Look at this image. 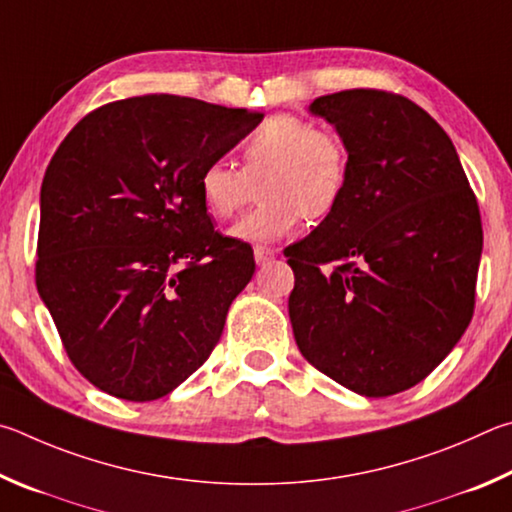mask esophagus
I'll return each instance as SVG.
<instances>
[{"label":"esophagus","mask_w":512,"mask_h":512,"mask_svg":"<svg viewBox=\"0 0 512 512\" xmlns=\"http://www.w3.org/2000/svg\"><path fill=\"white\" fill-rule=\"evenodd\" d=\"M254 258H256V263H258V265H265V263H270L272 258H274V249H270V247H263V245H258V247H254Z\"/></svg>","instance_id":"esophagus-1"}]
</instances>
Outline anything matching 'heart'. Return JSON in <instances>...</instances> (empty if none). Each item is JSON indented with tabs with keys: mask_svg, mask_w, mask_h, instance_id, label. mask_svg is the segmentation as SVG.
Instances as JSON below:
<instances>
[{
	"mask_svg": "<svg viewBox=\"0 0 512 512\" xmlns=\"http://www.w3.org/2000/svg\"><path fill=\"white\" fill-rule=\"evenodd\" d=\"M348 177L351 155L342 134L303 116L276 114L242 143L240 170L211 161L197 188L206 213L224 222L247 204L258 182L261 204L233 224L231 238L261 245L294 236L303 218H328L342 202Z\"/></svg>",
	"mask_w": 512,
	"mask_h": 512,
	"instance_id": "1",
	"label": "heart"
}]
</instances>
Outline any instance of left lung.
<instances>
[{
  "mask_svg": "<svg viewBox=\"0 0 512 512\" xmlns=\"http://www.w3.org/2000/svg\"><path fill=\"white\" fill-rule=\"evenodd\" d=\"M351 155L337 209L285 247L288 308L301 355L366 398L423 382L474 312L483 229L447 132L384 89L319 96Z\"/></svg>",
  "mask_w": 512,
  "mask_h": 512,
  "instance_id": "left-lung-1",
  "label": "left lung"
}]
</instances>
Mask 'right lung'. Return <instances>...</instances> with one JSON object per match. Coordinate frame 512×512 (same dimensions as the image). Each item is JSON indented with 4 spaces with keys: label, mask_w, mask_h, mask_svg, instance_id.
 <instances>
[{
    "label": "right lung",
    "mask_w": 512,
    "mask_h": 512,
    "mask_svg": "<svg viewBox=\"0 0 512 512\" xmlns=\"http://www.w3.org/2000/svg\"><path fill=\"white\" fill-rule=\"evenodd\" d=\"M261 121L197 98L132 96L83 116L51 157L35 285L96 389L150 402L209 360L256 263L249 242L213 229L197 179Z\"/></svg>",
    "instance_id": "obj_1"
}]
</instances>
